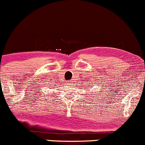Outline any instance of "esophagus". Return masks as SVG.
<instances>
[{
  "label": "esophagus",
  "mask_w": 145,
  "mask_h": 145,
  "mask_svg": "<svg viewBox=\"0 0 145 145\" xmlns=\"http://www.w3.org/2000/svg\"><path fill=\"white\" fill-rule=\"evenodd\" d=\"M66 84H68V85H71V84H72V81H68V82H67Z\"/></svg>",
  "instance_id": "34e87169"
}]
</instances>
